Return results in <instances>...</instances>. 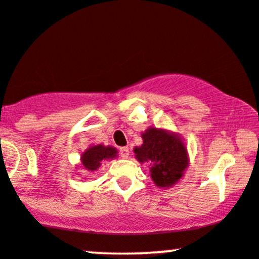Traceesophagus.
<instances>
[{
	"mask_svg": "<svg viewBox=\"0 0 259 259\" xmlns=\"http://www.w3.org/2000/svg\"><path fill=\"white\" fill-rule=\"evenodd\" d=\"M129 154H130V151L127 147H121L120 148V156L123 157V158H129Z\"/></svg>",
	"mask_w": 259,
	"mask_h": 259,
	"instance_id": "esophagus-1",
	"label": "esophagus"
}]
</instances>
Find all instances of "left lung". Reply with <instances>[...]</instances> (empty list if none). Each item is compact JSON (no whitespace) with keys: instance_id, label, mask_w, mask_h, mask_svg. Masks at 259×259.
<instances>
[{"instance_id":"obj_1","label":"left lung","mask_w":259,"mask_h":259,"mask_svg":"<svg viewBox=\"0 0 259 259\" xmlns=\"http://www.w3.org/2000/svg\"><path fill=\"white\" fill-rule=\"evenodd\" d=\"M142 145L134 148L135 158L150 165L154 185L169 189L179 183L189 167V153L179 134L150 126L141 133Z\"/></svg>"}]
</instances>
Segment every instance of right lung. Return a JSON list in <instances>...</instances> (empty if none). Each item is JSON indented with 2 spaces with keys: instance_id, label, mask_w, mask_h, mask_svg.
I'll return each mask as SVG.
<instances>
[{
  "instance_id": "obj_1",
  "label": "right lung",
  "mask_w": 259,
  "mask_h": 259,
  "mask_svg": "<svg viewBox=\"0 0 259 259\" xmlns=\"http://www.w3.org/2000/svg\"><path fill=\"white\" fill-rule=\"evenodd\" d=\"M118 157V150L113 146H105V145H91L86 148L80 157L81 168L89 173L95 171L102 165L106 160H112ZM79 168V167H78Z\"/></svg>"
}]
</instances>
